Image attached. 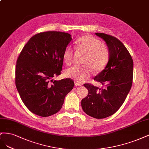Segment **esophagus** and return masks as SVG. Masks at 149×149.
I'll list each match as a JSON object with an SVG mask.
<instances>
[{
  "mask_svg": "<svg viewBox=\"0 0 149 149\" xmlns=\"http://www.w3.org/2000/svg\"><path fill=\"white\" fill-rule=\"evenodd\" d=\"M75 85L76 86V87H80V86L82 85V84H81V83L78 82V81H75Z\"/></svg>",
  "mask_w": 149,
  "mask_h": 149,
  "instance_id": "obj_1",
  "label": "esophagus"
}]
</instances>
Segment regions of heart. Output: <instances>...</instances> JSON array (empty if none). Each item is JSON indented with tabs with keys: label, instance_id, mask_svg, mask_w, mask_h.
<instances>
[{
	"label": "heart",
	"instance_id": "obj_1",
	"mask_svg": "<svg viewBox=\"0 0 149 149\" xmlns=\"http://www.w3.org/2000/svg\"><path fill=\"white\" fill-rule=\"evenodd\" d=\"M78 52L85 54L83 65H75L65 71V75L78 82H83L92 75L93 70L96 72L102 70L106 67L109 60V49L106 45L89 34L79 38L76 42ZM74 52L70 46L67 47L63 54V60L67 65L73 62Z\"/></svg>",
	"mask_w": 149,
	"mask_h": 149
}]
</instances>
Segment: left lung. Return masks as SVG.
I'll return each instance as SVG.
<instances>
[{
  "label": "left lung",
  "instance_id": "8db88e82",
  "mask_svg": "<svg viewBox=\"0 0 149 149\" xmlns=\"http://www.w3.org/2000/svg\"><path fill=\"white\" fill-rule=\"evenodd\" d=\"M106 42L109 60L105 68L94 80L104 87L85 84L88 94L81 100V108L90 116L103 119L116 113L125 101L133 79V60L128 50L118 38L103 33H95Z\"/></svg>",
  "mask_w": 149,
  "mask_h": 149
}]
</instances>
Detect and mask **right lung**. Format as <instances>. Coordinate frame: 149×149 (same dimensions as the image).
I'll return each mask as SVG.
<instances>
[{
  "label": "right lung",
  "mask_w": 149,
  "mask_h": 149,
  "mask_svg": "<svg viewBox=\"0 0 149 149\" xmlns=\"http://www.w3.org/2000/svg\"><path fill=\"white\" fill-rule=\"evenodd\" d=\"M72 40L69 33L45 31L32 36L23 47L17 61L15 85L31 113L42 117L56 114L72 90V79L53 80L61 74L64 52Z\"/></svg>",
  "instance_id": "right-lung-1"
}]
</instances>
